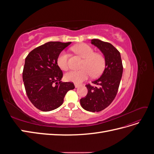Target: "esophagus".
Wrapping results in <instances>:
<instances>
[{
    "instance_id": "esophagus-1",
    "label": "esophagus",
    "mask_w": 154,
    "mask_h": 154,
    "mask_svg": "<svg viewBox=\"0 0 154 154\" xmlns=\"http://www.w3.org/2000/svg\"><path fill=\"white\" fill-rule=\"evenodd\" d=\"M74 86H75V88H78L79 87H80V85L77 84V83H75V84H74Z\"/></svg>"
}]
</instances>
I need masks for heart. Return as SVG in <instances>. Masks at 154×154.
<instances>
[{"mask_svg": "<svg viewBox=\"0 0 154 154\" xmlns=\"http://www.w3.org/2000/svg\"><path fill=\"white\" fill-rule=\"evenodd\" d=\"M81 57L84 58L81 67L78 71H71L65 75L66 80L76 83H80L91 76V72L94 76L100 74L105 67V60L100 54L94 53V50L89 45L85 44H78L72 48ZM58 67L63 71L69 69L68 54L66 51H63L58 55L57 60Z\"/></svg>", "mask_w": 154, "mask_h": 154, "instance_id": "b5f03b06", "label": "heart"}]
</instances>
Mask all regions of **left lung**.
<instances>
[{
    "instance_id": "1",
    "label": "left lung",
    "mask_w": 154,
    "mask_h": 154,
    "mask_svg": "<svg viewBox=\"0 0 154 154\" xmlns=\"http://www.w3.org/2000/svg\"><path fill=\"white\" fill-rule=\"evenodd\" d=\"M91 43L103 53L105 69L99 78L92 82L96 86L86 85L87 94L80 100V104L83 109L94 112L106 108L115 98L123 68L120 53L111 44L96 38Z\"/></svg>"
}]
</instances>
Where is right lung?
<instances>
[{
  "instance_id": "obj_1",
  "label": "right lung",
  "mask_w": 154,
  "mask_h": 154,
  "mask_svg": "<svg viewBox=\"0 0 154 154\" xmlns=\"http://www.w3.org/2000/svg\"><path fill=\"white\" fill-rule=\"evenodd\" d=\"M71 42H49L27 56L22 78L29 100L36 108L48 112L63 104L66 93L74 88L71 82H61L63 72L57 60Z\"/></svg>"
}]
</instances>
